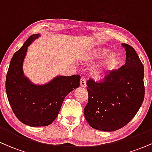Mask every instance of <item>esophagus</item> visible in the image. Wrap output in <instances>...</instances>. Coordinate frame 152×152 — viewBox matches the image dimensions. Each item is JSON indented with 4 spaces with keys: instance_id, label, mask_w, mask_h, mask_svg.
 <instances>
[{
    "instance_id": "obj_1",
    "label": "esophagus",
    "mask_w": 152,
    "mask_h": 152,
    "mask_svg": "<svg viewBox=\"0 0 152 152\" xmlns=\"http://www.w3.org/2000/svg\"><path fill=\"white\" fill-rule=\"evenodd\" d=\"M80 85L82 87H86V79L84 77H81V80H80Z\"/></svg>"
}]
</instances>
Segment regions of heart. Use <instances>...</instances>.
I'll list each match as a JSON object with an SVG mask.
<instances>
[{
	"label": "heart",
	"instance_id": "1",
	"mask_svg": "<svg viewBox=\"0 0 152 152\" xmlns=\"http://www.w3.org/2000/svg\"><path fill=\"white\" fill-rule=\"evenodd\" d=\"M109 52V50L107 48H102V49L96 50L91 54V57L94 58H101L103 56L106 55ZM118 63V56L116 54H111L105 59L104 63H103L102 66V71H111L114 69L115 66H116ZM102 75V71L101 70L96 71V76L97 77H100Z\"/></svg>",
	"mask_w": 152,
	"mask_h": 152
}]
</instances>
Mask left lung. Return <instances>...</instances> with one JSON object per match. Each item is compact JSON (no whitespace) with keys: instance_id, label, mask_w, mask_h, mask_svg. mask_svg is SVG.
Returning a JSON list of instances; mask_svg holds the SVG:
<instances>
[{"instance_id":"1","label":"left lung","mask_w":152,"mask_h":152,"mask_svg":"<svg viewBox=\"0 0 152 152\" xmlns=\"http://www.w3.org/2000/svg\"><path fill=\"white\" fill-rule=\"evenodd\" d=\"M126 63L97 82H86L88 103L84 116L92 128L103 132L119 129L134 117L144 99V66L133 47L122 43Z\"/></svg>"}]
</instances>
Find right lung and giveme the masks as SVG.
<instances>
[{
    "instance_id": "obj_1",
    "label": "right lung",
    "mask_w": 152,
    "mask_h": 152,
    "mask_svg": "<svg viewBox=\"0 0 152 152\" xmlns=\"http://www.w3.org/2000/svg\"><path fill=\"white\" fill-rule=\"evenodd\" d=\"M39 34H34L14 53L6 75V90L15 116L30 126H48L58 116L68 94L80 86L79 75L58 76L43 86L33 84L23 72L28 47Z\"/></svg>"
}]
</instances>
